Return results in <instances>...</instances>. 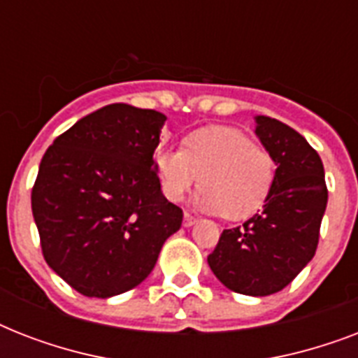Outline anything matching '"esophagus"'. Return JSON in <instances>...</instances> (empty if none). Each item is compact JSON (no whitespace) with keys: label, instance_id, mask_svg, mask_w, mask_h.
Returning <instances> with one entry per match:
<instances>
[{"label":"esophagus","instance_id":"34e87169","mask_svg":"<svg viewBox=\"0 0 358 358\" xmlns=\"http://www.w3.org/2000/svg\"><path fill=\"white\" fill-rule=\"evenodd\" d=\"M196 223V217H193L191 213H184V227H193Z\"/></svg>","mask_w":358,"mask_h":358}]
</instances>
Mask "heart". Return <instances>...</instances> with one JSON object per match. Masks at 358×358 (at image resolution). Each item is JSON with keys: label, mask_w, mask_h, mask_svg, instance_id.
I'll list each match as a JSON object with an SVG mask.
<instances>
[{"label": "heart", "mask_w": 358, "mask_h": 358, "mask_svg": "<svg viewBox=\"0 0 358 358\" xmlns=\"http://www.w3.org/2000/svg\"><path fill=\"white\" fill-rule=\"evenodd\" d=\"M163 195L178 202L199 182L196 206L227 219H243L264 204L275 180L271 154L238 129L204 128L184 148L162 146L154 154Z\"/></svg>", "instance_id": "obj_1"}]
</instances>
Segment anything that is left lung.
Wrapping results in <instances>:
<instances>
[{
    "mask_svg": "<svg viewBox=\"0 0 358 358\" xmlns=\"http://www.w3.org/2000/svg\"><path fill=\"white\" fill-rule=\"evenodd\" d=\"M256 135L277 165L271 191L260 213L223 230L208 264L229 289L264 297L286 288L314 258L329 193L322 157L303 135L264 115Z\"/></svg>",
    "mask_w": 358,
    "mask_h": 358,
    "instance_id": "left-lung-1",
    "label": "left lung"
}]
</instances>
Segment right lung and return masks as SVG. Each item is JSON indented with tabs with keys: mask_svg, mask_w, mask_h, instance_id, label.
Returning a JSON list of instances; mask_svg holds the SVG:
<instances>
[{
	"mask_svg": "<svg viewBox=\"0 0 358 358\" xmlns=\"http://www.w3.org/2000/svg\"><path fill=\"white\" fill-rule=\"evenodd\" d=\"M167 117L111 103L53 141L31 191L44 260L85 297L108 299L145 280L182 227L154 165Z\"/></svg>",
	"mask_w": 358,
	"mask_h": 358,
	"instance_id": "right-lung-1",
	"label": "right lung"
}]
</instances>
